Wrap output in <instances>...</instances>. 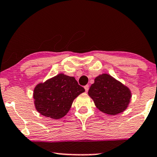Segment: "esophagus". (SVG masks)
<instances>
[{
	"label": "esophagus",
	"instance_id": "1",
	"mask_svg": "<svg viewBox=\"0 0 157 157\" xmlns=\"http://www.w3.org/2000/svg\"><path fill=\"white\" fill-rule=\"evenodd\" d=\"M84 88L85 90H86V92H88V89H89V86H88V85H86V86H84Z\"/></svg>",
	"mask_w": 157,
	"mask_h": 157
}]
</instances>
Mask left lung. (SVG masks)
Listing matches in <instances>:
<instances>
[{"instance_id": "1", "label": "left lung", "mask_w": 157, "mask_h": 157, "mask_svg": "<svg viewBox=\"0 0 157 157\" xmlns=\"http://www.w3.org/2000/svg\"><path fill=\"white\" fill-rule=\"evenodd\" d=\"M88 95L101 112L112 116L124 112L132 97L128 87L107 74L96 77L88 90Z\"/></svg>"}]
</instances>
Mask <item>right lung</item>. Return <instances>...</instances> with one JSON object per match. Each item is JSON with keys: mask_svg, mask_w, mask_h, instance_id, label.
Instances as JSON below:
<instances>
[{"mask_svg": "<svg viewBox=\"0 0 157 157\" xmlns=\"http://www.w3.org/2000/svg\"><path fill=\"white\" fill-rule=\"evenodd\" d=\"M84 91L75 77L59 74L35 87V107L42 116L59 119L67 114L74 99Z\"/></svg>", "mask_w": 157, "mask_h": 157, "instance_id": "right-lung-1", "label": "right lung"}]
</instances>
